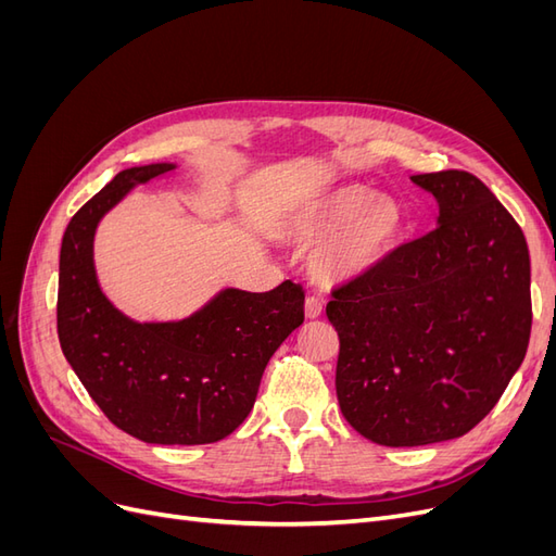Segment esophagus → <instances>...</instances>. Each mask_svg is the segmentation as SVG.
Wrapping results in <instances>:
<instances>
[{
    "instance_id": "1",
    "label": "esophagus",
    "mask_w": 556,
    "mask_h": 556,
    "mask_svg": "<svg viewBox=\"0 0 556 556\" xmlns=\"http://www.w3.org/2000/svg\"><path fill=\"white\" fill-rule=\"evenodd\" d=\"M304 313L308 319H317L319 315H323V301H319L317 296H308L304 304Z\"/></svg>"
}]
</instances>
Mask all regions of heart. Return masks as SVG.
<instances>
[{
	"instance_id": "b5f03b06",
	"label": "heart",
	"mask_w": 556,
	"mask_h": 556,
	"mask_svg": "<svg viewBox=\"0 0 556 556\" xmlns=\"http://www.w3.org/2000/svg\"><path fill=\"white\" fill-rule=\"evenodd\" d=\"M280 239L294 245H324L311 257L319 285H345L378 268L406 231V213L390 194L362 182H343L308 197L285 215Z\"/></svg>"
}]
</instances>
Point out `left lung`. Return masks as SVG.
I'll list each match as a JSON object with an SVG mask.
<instances>
[{"label": "left lung", "mask_w": 556, "mask_h": 556, "mask_svg": "<svg viewBox=\"0 0 556 556\" xmlns=\"http://www.w3.org/2000/svg\"><path fill=\"white\" fill-rule=\"evenodd\" d=\"M410 180L439 204L435 229L327 304L341 413L387 447L468 433L506 392L531 333L529 248L513 215L468 172Z\"/></svg>", "instance_id": "obj_1"}]
</instances>
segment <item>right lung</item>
<instances>
[{
	"instance_id": "add662e5",
	"label": "right lung",
	"mask_w": 556,
	"mask_h": 556,
	"mask_svg": "<svg viewBox=\"0 0 556 556\" xmlns=\"http://www.w3.org/2000/svg\"><path fill=\"white\" fill-rule=\"evenodd\" d=\"M178 169L131 166L66 225L60 250L58 336L66 362L111 422L157 445L223 441L255 406L264 368L304 323V290L225 288L188 317L139 323L104 294L94 268L102 217L139 185Z\"/></svg>"
}]
</instances>
